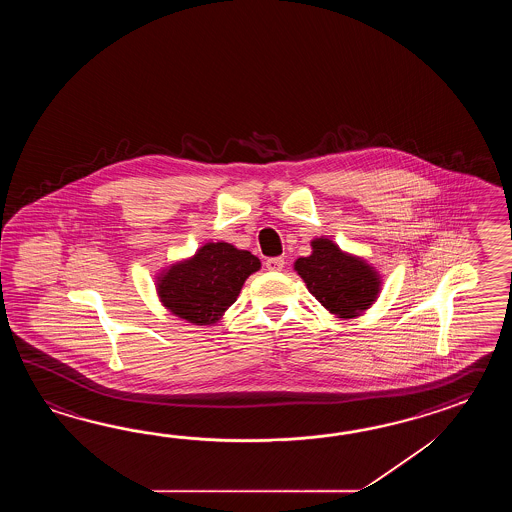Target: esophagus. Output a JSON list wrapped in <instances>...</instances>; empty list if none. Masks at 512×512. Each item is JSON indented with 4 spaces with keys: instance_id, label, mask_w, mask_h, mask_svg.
<instances>
[{
    "instance_id": "1",
    "label": "esophagus",
    "mask_w": 512,
    "mask_h": 512,
    "mask_svg": "<svg viewBox=\"0 0 512 512\" xmlns=\"http://www.w3.org/2000/svg\"><path fill=\"white\" fill-rule=\"evenodd\" d=\"M265 267L272 272L282 271L283 267H285V260L283 258H269V260L265 261Z\"/></svg>"
}]
</instances>
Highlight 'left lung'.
<instances>
[{"label":"left lung","mask_w":512,"mask_h":512,"mask_svg":"<svg viewBox=\"0 0 512 512\" xmlns=\"http://www.w3.org/2000/svg\"><path fill=\"white\" fill-rule=\"evenodd\" d=\"M294 271L331 315L344 320L364 315L381 294V272L326 236L311 241V254L294 261Z\"/></svg>","instance_id":"1"}]
</instances>
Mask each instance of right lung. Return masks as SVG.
<instances>
[{"label": "right lung", "instance_id": "obj_1", "mask_svg": "<svg viewBox=\"0 0 512 512\" xmlns=\"http://www.w3.org/2000/svg\"><path fill=\"white\" fill-rule=\"evenodd\" d=\"M261 261L225 241H208L194 256L163 267L155 276L159 302L194 326L218 324L238 300L245 280Z\"/></svg>", "mask_w": 512, "mask_h": 512}]
</instances>
